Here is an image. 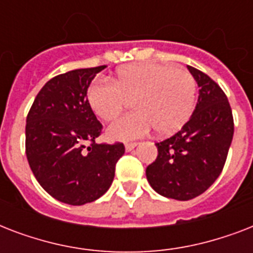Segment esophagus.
Masks as SVG:
<instances>
[{"label": "esophagus", "instance_id": "1", "mask_svg": "<svg viewBox=\"0 0 253 253\" xmlns=\"http://www.w3.org/2000/svg\"><path fill=\"white\" fill-rule=\"evenodd\" d=\"M136 146H138V143H126V144H125V148H126L127 152H130V151L134 150Z\"/></svg>", "mask_w": 253, "mask_h": 253}]
</instances>
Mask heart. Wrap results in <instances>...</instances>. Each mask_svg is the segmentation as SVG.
Wrapping results in <instances>:
<instances>
[{"instance_id": "1", "label": "heart", "mask_w": 253, "mask_h": 253, "mask_svg": "<svg viewBox=\"0 0 253 253\" xmlns=\"http://www.w3.org/2000/svg\"><path fill=\"white\" fill-rule=\"evenodd\" d=\"M196 80L188 71L168 64L138 63L118 69L113 83L93 81L86 91L89 106L102 121H113L126 99L135 113L117 119L107 128L111 140L130 142L146 136L152 127L160 135L180 130L196 106Z\"/></svg>"}]
</instances>
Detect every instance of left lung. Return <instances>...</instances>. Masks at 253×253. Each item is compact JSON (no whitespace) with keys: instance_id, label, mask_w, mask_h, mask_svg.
<instances>
[{"instance_id":"8db88e82","label":"left lung","mask_w":253,"mask_h":253,"mask_svg":"<svg viewBox=\"0 0 253 253\" xmlns=\"http://www.w3.org/2000/svg\"><path fill=\"white\" fill-rule=\"evenodd\" d=\"M200 87L192 117L177 134L156 143L158 158L146 176L155 192L188 201L208 190L219 177L234 136L228 99L219 85L188 65Z\"/></svg>"}]
</instances>
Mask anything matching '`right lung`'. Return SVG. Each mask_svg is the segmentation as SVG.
Segmentation results:
<instances>
[{
  "label": "right lung",
  "instance_id": "1",
  "mask_svg": "<svg viewBox=\"0 0 253 253\" xmlns=\"http://www.w3.org/2000/svg\"><path fill=\"white\" fill-rule=\"evenodd\" d=\"M105 68L75 69L51 79L26 119V156L34 176L49 196L73 206L107 192L115 164L125 154L122 143H95L102 125L89 106L86 91Z\"/></svg>",
  "mask_w": 253,
  "mask_h": 253
}]
</instances>
